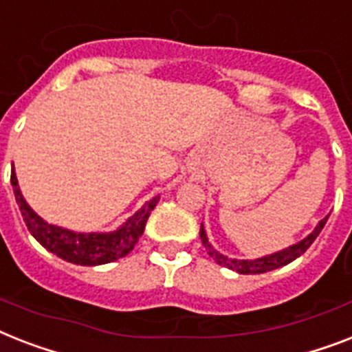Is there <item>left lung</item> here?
<instances>
[{
	"label": "left lung",
	"mask_w": 352,
	"mask_h": 352,
	"mask_svg": "<svg viewBox=\"0 0 352 352\" xmlns=\"http://www.w3.org/2000/svg\"><path fill=\"white\" fill-rule=\"evenodd\" d=\"M329 215L322 219L318 222V226L315 228V231L307 235L304 241H300L298 244H293L289 248H285V250L278 251V253H273V255H267V256H262V258H256V260H236V258H228V256L221 255L219 251L213 250V245L208 242V236H206V231L204 228L201 226V241L204 244L206 251H208V255L211 258L215 260L219 265H224V267H230V270L236 271V273H241V275H258V273H267V271H273V270H278L282 265H287L289 262H293L295 258H298L302 253L309 250V245L315 242L316 236L320 235V231L322 228L325 226Z\"/></svg>",
	"instance_id": "obj_1"
}]
</instances>
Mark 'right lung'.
I'll use <instances>...</instances> for the list:
<instances>
[{
  "mask_svg": "<svg viewBox=\"0 0 352 352\" xmlns=\"http://www.w3.org/2000/svg\"><path fill=\"white\" fill-rule=\"evenodd\" d=\"M10 182H12L14 195H16L23 221L34 239L59 258L79 265H101L126 256L137 244L139 236L142 235L148 217L159 202V197H153L135 215L128 219L126 224H122L119 230L111 233H76V231L48 224L30 210V206L27 204L19 191L14 170L10 173Z\"/></svg>",
  "mask_w": 352,
  "mask_h": 352,
  "instance_id": "add662e5",
  "label": "right lung"
}]
</instances>
